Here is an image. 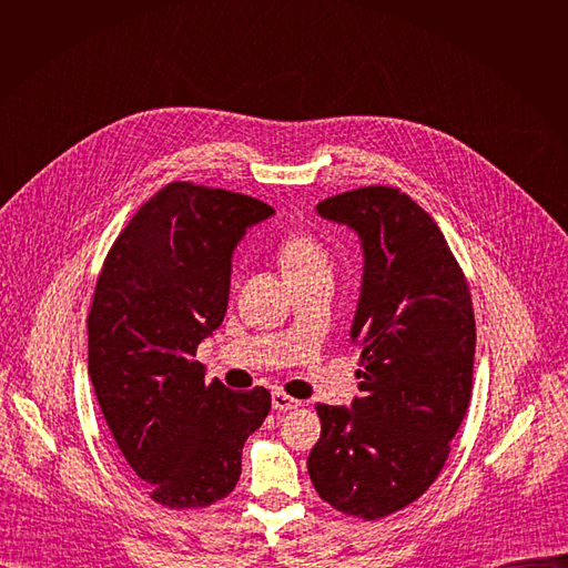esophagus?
<instances>
[{
  "instance_id": "obj_1",
  "label": "esophagus",
  "mask_w": 568,
  "mask_h": 568,
  "mask_svg": "<svg viewBox=\"0 0 568 568\" xmlns=\"http://www.w3.org/2000/svg\"><path fill=\"white\" fill-rule=\"evenodd\" d=\"M272 407L276 412H292V409H298L301 407V399L283 393V390H274L272 393Z\"/></svg>"
}]
</instances>
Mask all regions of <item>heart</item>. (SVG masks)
<instances>
[{
	"label": "heart",
	"instance_id": "b5f03b06",
	"mask_svg": "<svg viewBox=\"0 0 568 568\" xmlns=\"http://www.w3.org/2000/svg\"><path fill=\"white\" fill-rule=\"evenodd\" d=\"M278 261L287 278L314 274L321 270L331 272V254L323 247V242L305 231L292 229L278 242Z\"/></svg>",
	"mask_w": 568,
	"mask_h": 568
}]
</instances>
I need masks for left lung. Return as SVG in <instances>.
I'll list each match as a JSON object with an SVG mask.
<instances>
[{
    "instance_id": "1",
    "label": "left lung",
    "mask_w": 568,
    "mask_h": 568,
    "mask_svg": "<svg viewBox=\"0 0 568 568\" xmlns=\"http://www.w3.org/2000/svg\"><path fill=\"white\" fill-rule=\"evenodd\" d=\"M316 211L362 237L351 331L362 397L353 409L316 404L307 471L323 501L373 521L420 499L445 467L471 395V294L438 224L399 189H355Z\"/></svg>"
}]
</instances>
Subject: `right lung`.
Masks as SVG:
<instances>
[{
    "label": "right lung",
    "instance_id": "right-lung-1",
    "mask_svg": "<svg viewBox=\"0 0 568 568\" xmlns=\"http://www.w3.org/2000/svg\"><path fill=\"white\" fill-rule=\"evenodd\" d=\"M274 209L193 182L156 191L103 261L88 314L90 377L108 427L152 501L206 508L240 478L272 395L204 382L197 344L224 318L231 254Z\"/></svg>",
    "mask_w": 568,
    "mask_h": 568
}]
</instances>
